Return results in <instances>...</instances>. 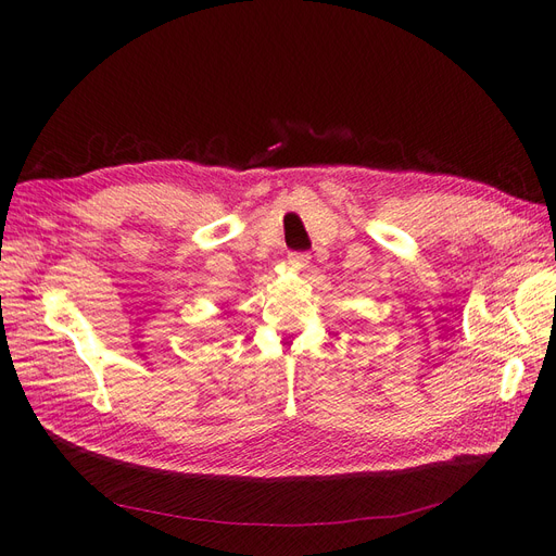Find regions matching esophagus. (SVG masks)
<instances>
[{
    "label": "esophagus",
    "mask_w": 556,
    "mask_h": 556,
    "mask_svg": "<svg viewBox=\"0 0 556 556\" xmlns=\"http://www.w3.org/2000/svg\"><path fill=\"white\" fill-rule=\"evenodd\" d=\"M289 263L303 269V267H307V263H309V253H305V251H293V253H289Z\"/></svg>",
    "instance_id": "obj_1"
}]
</instances>
